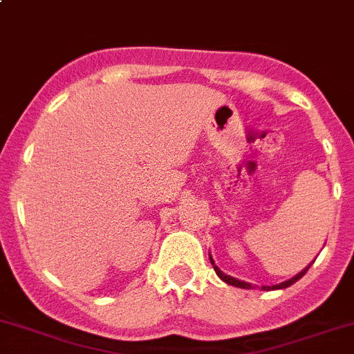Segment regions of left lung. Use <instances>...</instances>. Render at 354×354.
<instances>
[{
	"instance_id": "left-lung-1",
	"label": "left lung",
	"mask_w": 354,
	"mask_h": 354,
	"mask_svg": "<svg viewBox=\"0 0 354 354\" xmlns=\"http://www.w3.org/2000/svg\"><path fill=\"white\" fill-rule=\"evenodd\" d=\"M209 259H211V264H212V268H214L216 275H218L219 279L223 280V282L230 283V286L240 287V289H252V286H250V283H247V282H242V280H239V279H233V277H230V275H226V273H223L221 270H219L218 266H216V264H214V259H212V257H211V254H209ZM310 266H311V264H310ZM310 266H306V268H304L303 272H299V273H297L296 277H292V279H290V280H287V282H282V283H279V286H272V287H268V286H263V290H277V289H286V287H290V286H292V283H296L297 280H299V279H303V277H304V273H306L308 270H310Z\"/></svg>"
}]
</instances>
